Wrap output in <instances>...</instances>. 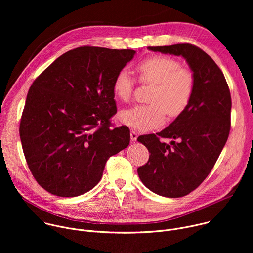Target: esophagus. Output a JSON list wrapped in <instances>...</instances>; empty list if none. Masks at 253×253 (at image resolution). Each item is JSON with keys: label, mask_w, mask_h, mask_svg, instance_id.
Segmentation results:
<instances>
[{"label": "esophagus", "mask_w": 253, "mask_h": 253, "mask_svg": "<svg viewBox=\"0 0 253 253\" xmlns=\"http://www.w3.org/2000/svg\"><path fill=\"white\" fill-rule=\"evenodd\" d=\"M137 137H138V135H137V132H135V131H131V133H130V138H131V141H132V142H135V141L137 140Z\"/></svg>", "instance_id": "obj_1"}]
</instances>
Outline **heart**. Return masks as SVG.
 Instances as JSON below:
<instances>
[{
    "label": "heart",
    "instance_id": "heart-1",
    "mask_svg": "<svg viewBox=\"0 0 253 253\" xmlns=\"http://www.w3.org/2000/svg\"><path fill=\"white\" fill-rule=\"evenodd\" d=\"M136 71L140 82L152 85L148 97L151 103L122 110L119 113L122 124L138 131H149L163 125L166 113L170 117H177L186 109L194 92V77L176 59L152 56L141 61ZM134 86L135 80L126 69L118 71L113 81L116 98L129 101Z\"/></svg>",
    "mask_w": 253,
    "mask_h": 253
}]
</instances>
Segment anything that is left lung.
Masks as SVG:
<instances>
[{
  "label": "left lung",
  "instance_id": "1",
  "mask_svg": "<svg viewBox=\"0 0 253 253\" xmlns=\"http://www.w3.org/2000/svg\"><path fill=\"white\" fill-rule=\"evenodd\" d=\"M153 52L182 56L194 77V92L186 109L161 132L142 135L148 162L137 169L152 192L182 197L197 188L217 161L230 131L231 97L222 71L204 51L191 44L148 47ZM173 138L170 145L159 138Z\"/></svg>",
  "mask_w": 253,
  "mask_h": 253
}]
</instances>
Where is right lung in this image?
Listing matches in <instances>:
<instances>
[{"label":"right lung","mask_w":253,"mask_h":253,"mask_svg":"<svg viewBox=\"0 0 253 253\" xmlns=\"http://www.w3.org/2000/svg\"><path fill=\"white\" fill-rule=\"evenodd\" d=\"M136 51L84 46L56 59L34 81L20 124L24 155L48 192L75 197L94 188L107 160L130 142L128 127L111 128L113 81Z\"/></svg>","instance_id":"add662e5"}]
</instances>
